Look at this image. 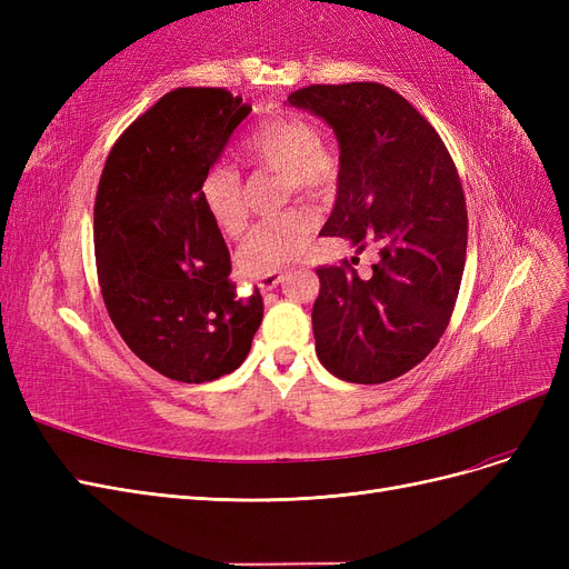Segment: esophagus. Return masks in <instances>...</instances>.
Returning a JSON list of instances; mask_svg holds the SVG:
<instances>
[{"label":"esophagus","mask_w":569,"mask_h":569,"mask_svg":"<svg viewBox=\"0 0 569 569\" xmlns=\"http://www.w3.org/2000/svg\"><path fill=\"white\" fill-rule=\"evenodd\" d=\"M282 280H284L282 272H268V274H263V278H258V289L272 291Z\"/></svg>","instance_id":"34e87169"}]
</instances>
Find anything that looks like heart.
Here are the masks:
<instances>
[{"label": "heart", "instance_id": "b5f03b06", "mask_svg": "<svg viewBox=\"0 0 569 569\" xmlns=\"http://www.w3.org/2000/svg\"><path fill=\"white\" fill-rule=\"evenodd\" d=\"M239 157L253 168L282 173L287 187L295 192H316L337 178L335 151L320 142L316 126L299 113H278L258 123L239 144ZM201 201L222 234L234 237L242 232L247 220L242 184L232 166L218 163L206 173ZM313 228V211L301 206L258 222L237 249L239 272L249 278L278 272L295 261Z\"/></svg>", "mask_w": 569, "mask_h": 569}]
</instances>
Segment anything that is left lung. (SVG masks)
Returning <instances> with one entry per match:
<instances>
[{"label": "left lung", "instance_id": "obj_1", "mask_svg": "<svg viewBox=\"0 0 569 569\" xmlns=\"http://www.w3.org/2000/svg\"><path fill=\"white\" fill-rule=\"evenodd\" d=\"M287 104L325 120L339 144L337 199L320 234L349 239L358 253L380 244L370 280L349 263L316 270V353L339 380L389 382L437 347L458 299L468 211L456 166L437 130L380 82L311 84Z\"/></svg>", "mask_w": 569, "mask_h": 569}]
</instances>
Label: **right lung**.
Listing matches in <instances>:
<instances>
[{
    "instance_id": "add662e5",
    "label": "right lung",
    "mask_w": 569,
    "mask_h": 569,
    "mask_svg": "<svg viewBox=\"0 0 569 569\" xmlns=\"http://www.w3.org/2000/svg\"><path fill=\"white\" fill-rule=\"evenodd\" d=\"M251 104L220 88L161 97L113 144L94 201L107 311L130 351L170 380L201 385L244 363L263 320L237 299L230 251L201 184Z\"/></svg>"
}]
</instances>
